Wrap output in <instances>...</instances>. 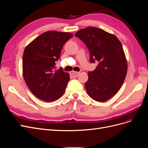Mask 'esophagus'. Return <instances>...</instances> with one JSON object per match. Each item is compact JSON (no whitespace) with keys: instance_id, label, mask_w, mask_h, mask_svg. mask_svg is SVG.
Returning a JSON list of instances; mask_svg holds the SVG:
<instances>
[{"instance_id":"obj_1","label":"esophagus","mask_w":148,"mask_h":148,"mask_svg":"<svg viewBox=\"0 0 148 148\" xmlns=\"http://www.w3.org/2000/svg\"><path fill=\"white\" fill-rule=\"evenodd\" d=\"M79 73V72H78V71H72L70 72V75L73 77H77Z\"/></svg>"}]
</instances>
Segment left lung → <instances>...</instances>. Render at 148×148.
<instances>
[{"mask_svg":"<svg viewBox=\"0 0 148 148\" xmlns=\"http://www.w3.org/2000/svg\"><path fill=\"white\" fill-rule=\"evenodd\" d=\"M75 36L85 44L90 62H98L96 69L89 71L84 86L88 95L98 102L112 97L122 87L127 72V62L122 44L115 35L96 27L79 30Z\"/></svg>","mask_w":148,"mask_h":148,"instance_id":"8db88e82","label":"left lung"}]
</instances>
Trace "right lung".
<instances>
[{
    "mask_svg": "<svg viewBox=\"0 0 148 148\" xmlns=\"http://www.w3.org/2000/svg\"><path fill=\"white\" fill-rule=\"evenodd\" d=\"M73 37L70 33L49 31L26 46L23 56V75L29 90L38 99L54 101L64 93L69 74L55 70L65 43Z\"/></svg>",
    "mask_w": 148,
    "mask_h": 148,
    "instance_id": "1",
    "label": "right lung"
}]
</instances>
